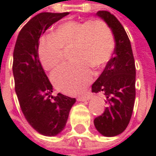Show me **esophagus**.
Listing matches in <instances>:
<instances>
[{"label":"esophagus","instance_id":"obj_1","mask_svg":"<svg viewBox=\"0 0 156 156\" xmlns=\"http://www.w3.org/2000/svg\"><path fill=\"white\" fill-rule=\"evenodd\" d=\"M90 98H91L90 94H89V93H87V94H85V95H83V96H79V97H78V101H87V100H88Z\"/></svg>","mask_w":156,"mask_h":156}]
</instances>
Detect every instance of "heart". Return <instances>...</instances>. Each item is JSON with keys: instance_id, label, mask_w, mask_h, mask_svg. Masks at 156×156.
Returning a JSON list of instances; mask_svg holds the SVG:
<instances>
[{"instance_id": "b5f03b06", "label": "heart", "mask_w": 156, "mask_h": 156, "mask_svg": "<svg viewBox=\"0 0 156 156\" xmlns=\"http://www.w3.org/2000/svg\"><path fill=\"white\" fill-rule=\"evenodd\" d=\"M72 62L56 69L51 79L54 86L66 94L81 92L91 81L90 68H103L112 57L115 40L109 26L101 20H67L58 24L52 35L42 37L38 56L46 70L57 68L69 49Z\"/></svg>"}]
</instances>
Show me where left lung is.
<instances>
[{
	"label": "left lung",
	"instance_id": "left-lung-1",
	"mask_svg": "<svg viewBox=\"0 0 156 156\" xmlns=\"http://www.w3.org/2000/svg\"><path fill=\"white\" fill-rule=\"evenodd\" d=\"M112 30L115 47L99 78L92 85V91H103L108 107L94 119L97 130L105 136H115L125 131L134 110L136 98V65L129 38L119 20L109 12L99 11Z\"/></svg>",
	"mask_w": 156,
	"mask_h": 156
}]
</instances>
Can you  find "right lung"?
<instances>
[{
    "label": "right lung",
    "instance_id": "obj_1",
    "mask_svg": "<svg viewBox=\"0 0 156 156\" xmlns=\"http://www.w3.org/2000/svg\"><path fill=\"white\" fill-rule=\"evenodd\" d=\"M68 14L41 12L34 16L20 30L13 50L12 71L20 107L29 124L47 136L63 130L76 99L60 93L51 96L52 85L40 61L38 44L48 28Z\"/></svg>",
    "mask_w": 156,
    "mask_h": 156
}]
</instances>
